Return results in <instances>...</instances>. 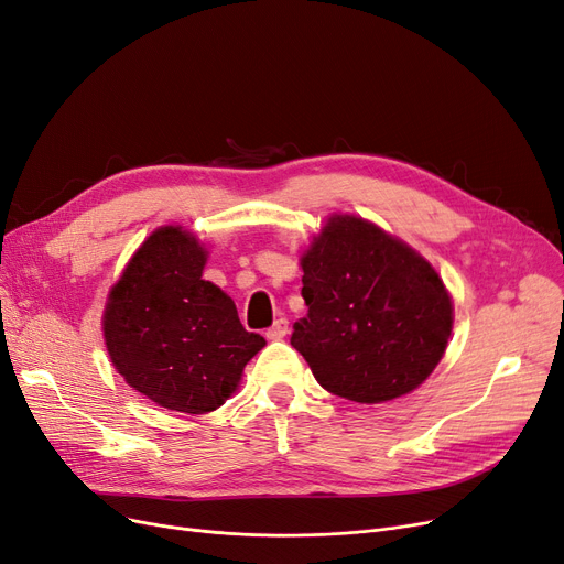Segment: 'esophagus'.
<instances>
[{
	"mask_svg": "<svg viewBox=\"0 0 564 564\" xmlns=\"http://www.w3.org/2000/svg\"><path fill=\"white\" fill-rule=\"evenodd\" d=\"M289 333V322L286 319H278L273 326L265 330L268 340H282V337Z\"/></svg>",
	"mask_w": 564,
	"mask_h": 564,
	"instance_id": "esophagus-1",
	"label": "esophagus"
}]
</instances>
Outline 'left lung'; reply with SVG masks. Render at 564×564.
<instances>
[{"label":"left lung","mask_w":564,"mask_h":564,"mask_svg":"<svg viewBox=\"0 0 564 564\" xmlns=\"http://www.w3.org/2000/svg\"><path fill=\"white\" fill-rule=\"evenodd\" d=\"M307 314L291 345L333 395L387 402L435 370L452 335V299L412 247L337 215L303 254Z\"/></svg>","instance_id":"8db88e82"}]
</instances>
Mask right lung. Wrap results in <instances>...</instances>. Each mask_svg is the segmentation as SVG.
Here are the masks:
<instances>
[{"instance_id": "right-lung-1", "label": "right lung", "mask_w": 564, "mask_h": 564, "mask_svg": "<svg viewBox=\"0 0 564 564\" xmlns=\"http://www.w3.org/2000/svg\"><path fill=\"white\" fill-rule=\"evenodd\" d=\"M206 250L180 227L156 229L112 286L104 337L112 366L160 408L206 414L224 404L265 340L204 280Z\"/></svg>"}]
</instances>
